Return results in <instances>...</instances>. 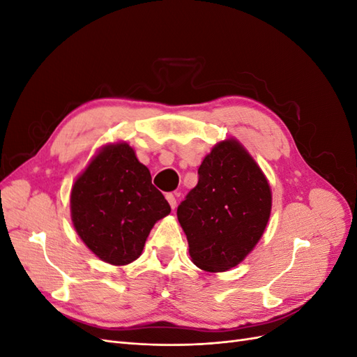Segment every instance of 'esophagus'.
Segmentation results:
<instances>
[{"label":"esophagus","instance_id":"obj_1","mask_svg":"<svg viewBox=\"0 0 357 357\" xmlns=\"http://www.w3.org/2000/svg\"><path fill=\"white\" fill-rule=\"evenodd\" d=\"M167 201H168V204L171 205V208H176V205H177V199H176V197L172 195V193H167Z\"/></svg>","mask_w":357,"mask_h":357}]
</instances>
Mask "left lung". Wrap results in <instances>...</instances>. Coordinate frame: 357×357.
<instances>
[{"label":"left lung","mask_w":357,"mask_h":357,"mask_svg":"<svg viewBox=\"0 0 357 357\" xmlns=\"http://www.w3.org/2000/svg\"><path fill=\"white\" fill-rule=\"evenodd\" d=\"M199 180L177 208L192 262L207 273L241 264L266 229L273 192L253 156L236 138L215 144Z\"/></svg>","instance_id":"obj_1"}]
</instances>
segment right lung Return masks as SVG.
Listing matches in <instances>:
<instances>
[{
	"label": "right lung",
	"mask_w": 357,
	"mask_h": 357,
	"mask_svg": "<svg viewBox=\"0 0 357 357\" xmlns=\"http://www.w3.org/2000/svg\"><path fill=\"white\" fill-rule=\"evenodd\" d=\"M74 229L102 262L123 266L143 253L155 223L171 213L152 176L126 142L102 146L74 180Z\"/></svg>",
	"instance_id": "right-lung-1"
}]
</instances>
